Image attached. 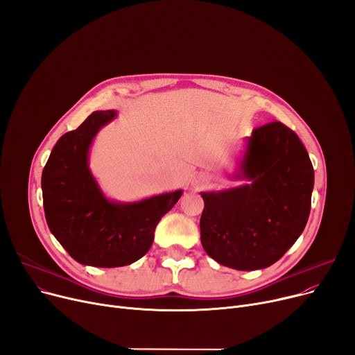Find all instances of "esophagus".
Returning <instances> with one entry per match:
<instances>
[{
  "label": "esophagus",
  "instance_id": "1",
  "mask_svg": "<svg viewBox=\"0 0 355 355\" xmlns=\"http://www.w3.org/2000/svg\"><path fill=\"white\" fill-rule=\"evenodd\" d=\"M207 181V178L204 177V175H201V174H198V175H194V178H193V185L194 187H201V185Z\"/></svg>",
  "mask_w": 355,
  "mask_h": 355
}]
</instances>
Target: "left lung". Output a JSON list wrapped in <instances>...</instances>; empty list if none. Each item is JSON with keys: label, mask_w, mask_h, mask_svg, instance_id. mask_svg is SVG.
<instances>
[{"label": "left lung", "mask_w": 355, "mask_h": 355, "mask_svg": "<svg viewBox=\"0 0 355 355\" xmlns=\"http://www.w3.org/2000/svg\"><path fill=\"white\" fill-rule=\"evenodd\" d=\"M234 177L248 182L201 193V245L223 266L269 268L306 226L313 190L306 148L282 122L256 128Z\"/></svg>", "instance_id": "obj_1"}]
</instances>
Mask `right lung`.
I'll list each match as a JSON object with an SVG mask.
<instances>
[{
  "mask_svg": "<svg viewBox=\"0 0 355 355\" xmlns=\"http://www.w3.org/2000/svg\"><path fill=\"white\" fill-rule=\"evenodd\" d=\"M96 110L51 149L42 175L43 206L53 236L76 262L118 268L137 262L151 248L161 217L182 190L134 202L106 198L89 170V149L99 130L116 118Z\"/></svg>",
  "mask_w": 355,
  "mask_h": 355,
  "instance_id": "right-lung-1",
  "label": "right lung"
}]
</instances>
